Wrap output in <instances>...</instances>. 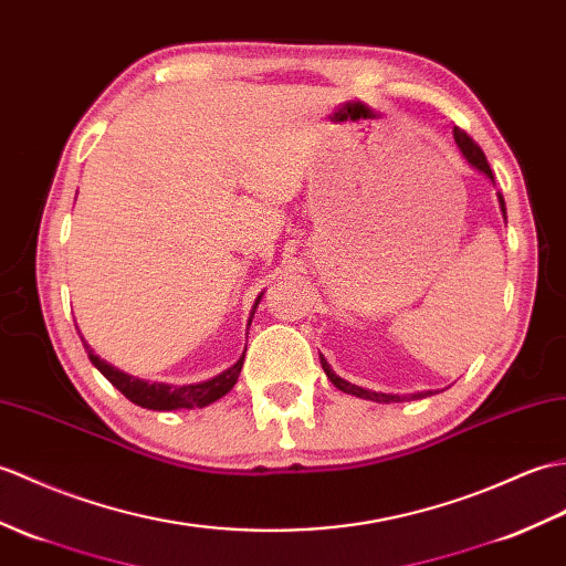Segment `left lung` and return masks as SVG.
Listing matches in <instances>:
<instances>
[{
	"mask_svg": "<svg viewBox=\"0 0 566 566\" xmlns=\"http://www.w3.org/2000/svg\"><path fill=\"white\" fill-rule=\"evenodd\" d=\"M453 137H455V144L458 149L463 151V156L468 159L470 166H475L478 170H482L484 176H488L490 180H494L492 176V168L488 164V159H484V151L478 147V142L472 139L468 133H463L461 127L453 129ZM499 205H502V214L506 219V205H504V197L502 192H499ZM321 364H323V371L327 374V378L333 380V386L339 388L343 392H349V396H357V398H364V400H374V402H402V400H419V398H427V396H433L431 390H422V392H412V396H392V392H374V390H366V388H359L349 384V380L335 376V371L331 369V364L325 361V357L321 354Z\"/></svg>",
	"mask_w": 566,
	"mask_h": 566,
	"instance_id": "1",
	"label": "left lung"
}]
</instances>
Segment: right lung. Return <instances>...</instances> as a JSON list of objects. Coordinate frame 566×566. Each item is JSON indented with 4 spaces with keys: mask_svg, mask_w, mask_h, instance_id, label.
Segmentation results:
<instances>
[{
    "mask_svg": "<svg viewBox=\"0 0 566 566\" xmlns=\"http://www.w3.org/2000/svg\"><path fill=\"white\" fill-rule=\"evenodd\" d=\"M84 343V337H82ZM86 352H88V359L91 364L96 366V369L111 380V384L123 392V396L135 402L139 407H147V410H180V407H205L209 402L219 400L221 396H227V392L235 386V380H239V374L243 369V357L235 361L231 369H227L223 374L214 376L212 380H202V384H190V386H168V384H149V380H142L129 376L120 369H115V366L105 364L103 359H98L91 347L84 343Z\"/></svg>",
    "mask_w": 566,
    "mask_h": 566,
    "instance_id": "obj_1",
    "label": "right lung"
}]
</instances>
